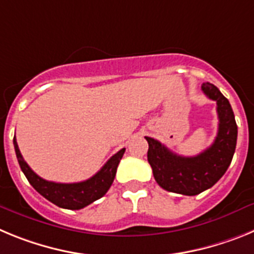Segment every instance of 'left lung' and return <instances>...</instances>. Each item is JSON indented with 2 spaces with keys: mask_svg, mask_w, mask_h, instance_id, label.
Returning <instances> with one entry per match:
<instances>
[{
  "mask_svg": "<svg viewBox=\"0 0 254 254\" xmlns=\"http://www.w3.org/2000/svg\"><path fill=\"white\" fill-rule=\"evenodd\" d=\"M201 89L217 105L219 129L210 147L196 156H181L158 140L145 137L149 143L147 161L156 183L165 190L186 196H196L212 187L225 174L237 146L238 127L229 100L210 82H203Z\"/></svg>",
  "mask_w": 254,
  "mask_h": 254,
  "instance_id": "left-lung-1",
  "label": "left lung"
}]
</instances>
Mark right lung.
<instances>
[{
  "label": "right lung",
  "mask_w": 254,
  "mask_h": 254,
  "mask_svg": "<svg viewBox=\"0 0 254 254\" xmlns=\"http://www.w3.org/2000/svg\"><path fill=\"white\" fill-rule=\"evenodd\" d=\"M13 146L20 168L25 174L29 183L44 198L57 205L58 207L67 208V210H80L104 196L113 183L118 164L126 151V149H122L114 154L95 176L86 181L78 183H56L40 178L30 169L26 161L22 159L15 137H13Z\"/></svg>",
  "instance_id": "right-lung-1"
}]
</instances>
